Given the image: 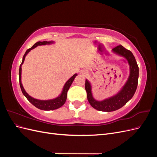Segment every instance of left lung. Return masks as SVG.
<instances>
[{
    "mask_svg": "<svg viewBox=\"0 0 157 157\" xmlns=\"http://www.w3.org/2000/svg\"><path fill=\"white\" fill-rule=\"evenodd\" d=\"M113 51L122 56H124L128 59L130 67V75L127 82L119 93L115 95V96L101 101H96L93 98L91 92V86L90 82L86 80L85 89L87 93L88 101L92 107L100 111H114L124 106L134 95L137 89V83H138L139 67L135 57L131 51L126 49L121 45L115 47L113 48Z\"/></svg>",
    "mask_w": 157,
    "mask_h": 157,
    "instance_id": "obj_1",
    "label": "left lung"
}]
</instances>
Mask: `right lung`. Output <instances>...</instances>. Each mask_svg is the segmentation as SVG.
I'll return each instance as SVG.
<instances>
[{
    "instance_id": "right-lung-1",
    "label": "right lung",
    "mask_w": 157,
    "mask_h": 157,
    "mask_svg": "<svg viewBox=\"0 0 157 157\" xmlns=\"http://www.w3.org/2000/svg\"><path fill=\"white\" fill-rule=\"evenodd\" d=\"M52 43V42H47V41H43V42H37L36 43L33 45L31 48H29L28 50H27L26 52L25 53L24 56L23 57V60L20 66V71H19V79H20V88L22 91L23 94L26 97V98L29 100V101L30 103H31L35 107H36V108L41 109V110H44V111H51V110H54V109H58L59 107H61L62 106L63 104L65 103L66 99H67V91L69 90L71 84L73 82V80L75 79V77L77 76V74H75L73 76H72L67 81V82L65 83V86L63 87V91L59 97H58L56 99H51V100H39V99H36L33 98L32 97H31L30 96L27 94V93L25 91L24 88H23L22 84L21 82V65L23 64V61H24L25 56L27 54L28 52H29L31 50L33 49L35 47H36L37 46L39 45H45L46 44H50Z\"/></svg>"
}]
</instances>
